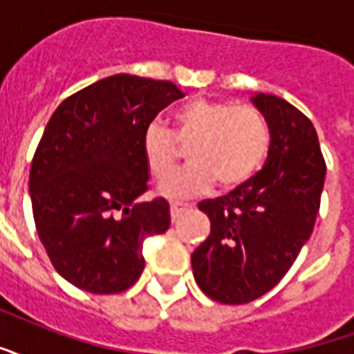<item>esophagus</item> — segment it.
<instances>
[{
	"mask_svg": "<svg viewBox=\"0 0 354 354\" xmlns=\"http://www.w3.org/2000/svg\"><path fill=\"white\" fill-rule=\"evenodd\" d=\"M189 204H182V202H172L171 204V217L172 221H178V217L182 215L183 212H187L189 209Z\"/></svg>",
	"mask_w": 354,
	"mask_h": 354,
	"instance_id": "34e87169",
	"label": "esophagus"
}]
</instances>
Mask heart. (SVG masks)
<instances>
[{
    "mask_svg": "<svg viewBox=\"0 0 354 354\" xmlns=\"http://www.w3.org/2000/svg\"><path fill=\"white\" fill-rule=\"evenodd\" d=\"M189 148L192 165L167 178L159 193L185 198L212 187H239L258 174L271 148V128L254 105H236L219 100L195 98L178 107L172 129L150 124L142 133V156L153 180H163Z\"/></svg>",
    "mask_w": 354,
    "mask_h": 354,
    "instance_id": "obj_1",
    "label": "heart"
}]
</instances>
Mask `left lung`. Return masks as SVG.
Here are the masks:
<instances>
[{"instance_id":"obj_1","label":"left lung","mask_w":354,"mask_h":354,"mask_svg":"<svg viewBox=\"0 0 354 354\" xmlns=\"http://www.w3.org/2000/svg\"><path fill=\"white\" fill-rule=\"evenodd\" d=\"M252 104L271 128L267 163L228 195L198 204L212 232L191 256L193 274L223 304L250 303L284 279L314 230L327 172L308 117L273 94Z\"/></svg>"}]
</instances>
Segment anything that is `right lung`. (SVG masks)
<instances>
[{
	"instance_id": "add662e5",
	"label": "right lung",
	"mask_w": 354,
	"mask_h": 354,
	"mask_svg": "<svg viewBox=\"0 0 354 354\" xmlns=\"http://www.w3.org/2000/svg\"><path fill=\"white\" fill-rule=\"evenodd\" d=\"M183 98L171 81L117 74L68 96L51 115L29 171L35 226L57 273L88 293H120L145 269L142 243L171 226L148 189L142 133Z\"/></svg>"
}]
</instances>
